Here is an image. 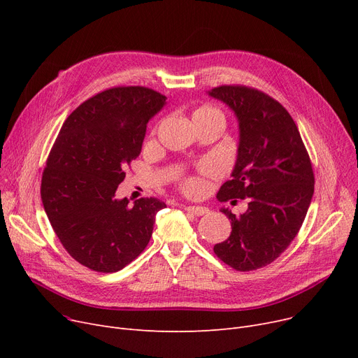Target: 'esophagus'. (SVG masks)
I'll use <instances>...</instances> for the list:
<instances>
[{
	"label": "esophagus",
	"mask_w": 358,
	"mask_h": 358,
	"mask_svg": "<svg viewBox=\"0 0 358 358\" xmlns=\"http://www.w3.org/2000/svg\"><path fill=\"white\" fill-rule=\"evenodd\" d=\"M185 210L192 213V215H194V216H204V215L209 213L208 209L200 208V206H185Z\"/></svg>",
	"instance_id": "esophagus-1"
}]
</instances>
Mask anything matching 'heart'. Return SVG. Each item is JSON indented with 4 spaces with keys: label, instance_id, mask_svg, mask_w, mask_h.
Segmentation results:
<instances>
[{
    "label": "heart",
    "instance_id": "heart-1",
    "mask_svg": "<svg viewBox=\"0 0 358 358\" xmlns=\"http://www.w3.org/2000/svg\"><path fill=\"white\" fill-rule=\"evenodd\" d=\"M200 119H222L223 120V115H222V111L217 110L216 107L203 106V107L197 108L193 113V122L200 120ZM200 171H201V174L210 176V174H213V166L212 165H203ZM181 187L187 194L196 196V194H200L204 190V182L200 177H189V178L182 180Z\"/></svg>",
    "mask_w": 358,
    "mask_h": 358
}]
</instances>
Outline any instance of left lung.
<instances>
[{
    "mask_svg": "<svg viewBox=\"0 0 358 358\" xmlns=\"http://www.w3.org/2000/svg\"><path fill=\"white\" fill-rule=\"evenodd\" d=\"M209 94L239 120L232 180L220 187L217 200L250 201L239 217L220 210L232 232L213 251L236 271H252L271 264L302 228L315 189L312 162L289 111L268 94L247 85H219Z\"/></svg>",
    "mask_w": 358,
    "mask_h": 358,
    "instance_id": "8db88e82",
    "label": "left lung"
}]
</instances>
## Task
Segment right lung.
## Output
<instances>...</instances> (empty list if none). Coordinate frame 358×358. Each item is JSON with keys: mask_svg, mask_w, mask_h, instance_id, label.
Segmentation results:
<instances>
[{"mask_svg": "<svg viewBox=\"0 0 358 358\" xmlns=\"http://www.w3.org/2000/svg\"><path fill=\"white\" fill-rule=\"evenodd\" d=\"M165 99L139 85L104 90L75 108L55 139L42 174V203L62 247L90 270L124 268L152 236L165 203L142 197L130 206L115 193Z\"/></svg>", "mask_w": 358, "mask_h": 358, "instance_id": "add662e5", "label": "right lung"}]
</instances>
